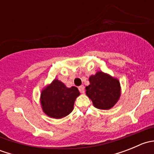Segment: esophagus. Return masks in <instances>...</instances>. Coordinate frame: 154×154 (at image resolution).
<instances>
[{
  "label": "esophagus",
  "mask_w": 154,
  "mask_h": 154,
  "mask_svg": "<svg viewBox=\"0 0 154 154\" xmlns=\"http://www.w3.org/2000/svg\"><path fill=\"white\" fill-rule=\"evenodd\" d=\"M78 89H79V91H80V93H83H83L85 92V88H84V86H79Z\"/></svg>",
  "instance_id": "1"
}]
</instances>
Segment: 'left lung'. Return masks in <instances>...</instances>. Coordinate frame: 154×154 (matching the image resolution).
Instances as JSON below:
<instances>
[{"instance_id": "8db88e82", "label": "left lung", "mask_w": 154, "mask_h": 154, "mask_svg": "<svg viewBox=\"0 0 154 154\" xmlns=\"http://www.w3.org/2000/svg\"><path fill=\"white\" fill-rule=\"evenodd\" d=\"M89 83L86 87V94L96 108L109 109L120 98V83L109 74L97 71L89 77Z\"/></svg>"}]
</instances>
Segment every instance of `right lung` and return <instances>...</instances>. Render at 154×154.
Returning a JSON list of instances; mask_svg holds the SVG:
<instances>
[{
    "label": "right lung",
    "mask_w": 154,
    "mask_h": 154,
    "mask_svg": "<svg viewBox=\"0 0 154 154\" xmlns=\"http://www.w3.org/2000/svg\"><path fill=\"white\" fill-rule=\"evenodd\" d=\"M79 95L80 91L77 87L68 88L64 83L55 79L42 91V108L49 117L62 119L72 112L74 101Z\"/></svg>",
    "instance_id": "add662e5"
}]
</instances>
